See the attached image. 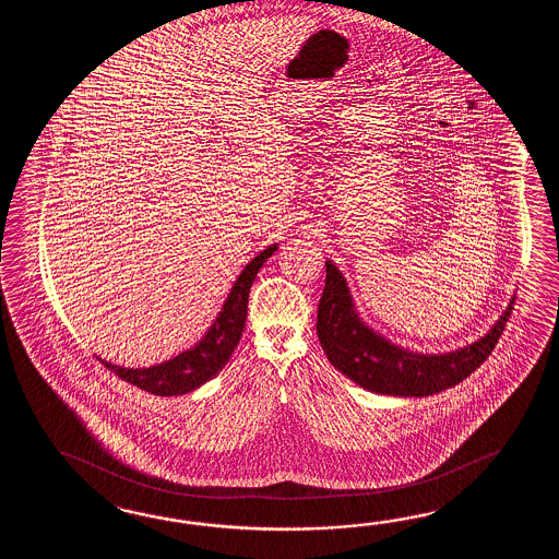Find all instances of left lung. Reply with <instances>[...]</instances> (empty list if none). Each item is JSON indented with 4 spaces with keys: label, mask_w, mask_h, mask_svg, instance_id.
Returning <instances> with one entry per match:
<instances>
[{
    "label": "left lung",
    "mask_w": 559,
    "mask_h": 559,
    "mask_svg": "<svg viewBox=\"0 0 559 559\" xmlns=\"http://www.w3.org/2000/svg\"><path fill=\"white\" fill-rule=\"evenodd\" d=\"M513 301L487 335L457 352L424 356L405 352L357 320L344 275L325 262L318 306V337L328 359L349 380L385 395H433L453 388L486 361L511 316Z\"/></svg>",
    "instance_id": "8db88e82"
}]
</instances>
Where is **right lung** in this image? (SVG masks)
<instances>
[{
  "mask_svg": "<svg viewBox=\"0 0 559 559\" xmlns=\"http://www.w3.org/2000/svg\"><path fill=\"white\" fill-rule=\"evenodd\" d=\"M277 250V246H270L258 258H253L243 272L239 274L238 282L231 287L224 309L219 311L212 330L205 333L200 344L191 347L178 357L169 359L147 369H126L111 366L104 359V368L114 371L118 378L128 381L131 385L140 388L143 392L154 395H181L200 388L202 383L214 378L219 369L224 368L227 359L234 354L238 345L246 318H248V297L251 284L260 272L263 262Z\"/></svg>",
  "mask_w": 559,
  "mask_h": 559,
  "instance_id": "add662e5",
  "label": "right lung"
}]
</instances>
